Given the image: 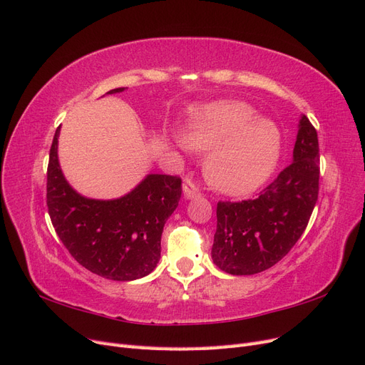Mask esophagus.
I'll return each instance as SVG.
<instances>
[{"instance_id":"1","label":"esophagus","mask_w":365,"mask_h":365,"mask_svg":"<svg viewBox=\"0 0 365 365\" xmlns=\"http://www.w3.org/2000/svg\"><path fill=\"white\" fill-rule=\"evenodd\" d=\"M182 193L187 197V200H193V197L200 196V190H197V187L195 182H192L190 180H187L182 185Z\"/></svg>"}]
</instances>
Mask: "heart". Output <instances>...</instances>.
Listing matches in <instances>:
<instances>
[{
	"instance_id": "1",
	"label": "heart",
	"mask_w": 365,
	"mask_h": 365,
	"mask_svg": "<svg viewBox=\"0 0 365 365\" xmlns=\"http://www.w3.org/2000/svg\"><path fill=\"white\" fill-rule=\"evenodd\" d=\"M185 137L195 150L208 152V182L233 196L251 193L267 181L282 149L277 125L240 101L217 102L195 113ZM178 143L184 146L182 140Z\"/></svg>"
}]
</instances>
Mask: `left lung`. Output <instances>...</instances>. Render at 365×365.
<instances>
[{"instance_id":"left-lung-1","label":"left lung","mask_w":365,"mask_h":365,"mask_svg":"<svg viewBox=\"0 0 365 365\" xmlns=\"http://www.w3.org/2000/svg\"><path fill=\"white\" fill-rule=\"evenodd\" d=\"M292 163L254 200L219 201L212 259L219 269L252 275L274 267L302 237L319 190L318 135L302 115Z\"/></svg>"}]
</instances>
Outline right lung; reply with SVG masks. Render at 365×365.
<instances>
[{"label": "right lung", "instance_id": "1", "mask_svg": "<svg viewBox=\"0 0 365 365\" xmlns=\"http://www.w3.org/2000/svg\"><path fill=\"white\" fill-rule=\"evenodd\" d=\"M59 130L61 126L53 137L47 169V207L56 235L77 263L101 277L115 282L145 277L161 257L163 228L178 207L181 178L152 173L118 200H90L77 193L61 170Z\"/></svg>", "mask_w": 365, "mask_h": 365}]
</instances>
